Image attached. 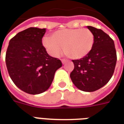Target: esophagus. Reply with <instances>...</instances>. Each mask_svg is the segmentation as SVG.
Listing matches in <instances>:
<instances>
[{
	"label": "esophagus",
	"mask_w": 124,
	"mask_h": 124,
	"mask_svg": "<svg viewBox=\"0 0 124 124\" xmlns=\"http://www.w3.org/2000/svg\"><path fill=\"white\" fill-rule=\"evenodd\" d=\"M66 62H67V60H65V59H62V63L63 64H66Z\"/></svg>",
	"instance_id": "obj_1"
}]
</instances>
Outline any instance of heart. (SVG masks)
<instances>
[{
  "mask_svg": "<svg viewBox=\"0 0 124 124\" xmlns=\"http://www.w3.org/2000/svg\"><path fill=\"white\" fill-rule=\"evenodd\" d=\"M93 32L87 28H71L58 30L51 37H45L42 45L50 56L57 58L64 50L69 57L80 59L91 52L94 45Z\"/></svg>",
  "mask_w": 124,
  "mask_h": 124,
  "instance_id": "1",
  "label": "heart"
}]
</instances>
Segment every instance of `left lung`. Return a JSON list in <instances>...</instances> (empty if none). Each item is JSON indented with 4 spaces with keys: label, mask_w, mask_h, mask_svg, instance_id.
I'll return each mask as SVG.
<instances>
[{
    "label": "left lung",
    "mask_w": 124,
    "mask_h": 124,
    "mask_svg": "<svg viewBox=\"0 0 124 124\" xmlns=\"http://www.w3.org/2000/svg\"><path fill=\"white\" fill-rule=\"evenodd\" d=\"M87 27L94 35V45L87 56L72 60L75 68L70 78L80 90L93 92L104 86L112 77L116 53L114 41L108 34L93 26Z\"/></svg>",
    "instance_id": "8db88e82"
}]
</instances>
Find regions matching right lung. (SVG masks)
<instances>
[{
	"instance_id": "1",
	"label": "right lung",
	"mask_w": 124,
	"mask_h": 124,
	"mask_svg": "<svg viewBox=\"0 0 124 124\" xmlns=\"http://www.w3.org/2000/svg\"><path fill=\"white\" fill-rule=\"evenodd\" d=\"M46 29L30 28L19 32L9 42L6 63L12 81L22 91L38 94L47 90L60 60L49 56L42 46Z\"/></svg>"
}]
</instances>
